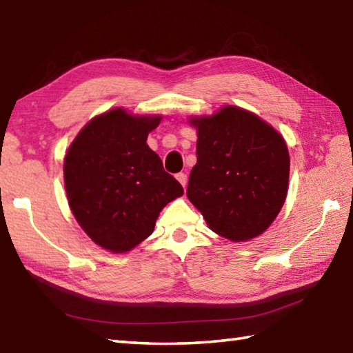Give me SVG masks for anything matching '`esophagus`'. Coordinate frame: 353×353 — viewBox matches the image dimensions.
Wrapping results in <instances>:
<instances>
[{
	"instance_id": "34e87169",
	"label": "esophagus",
	"mask_w": 353,
	"mask_h": 353,
	"mask_svg": "<svg viewBox=\"0 0 353 353\" xmlns=\"http://www.w3.org/2000/svg\"><path fill=\"white\" fill-rule=\"evenodd\" d=\"M176 179L179 181V183H181V185L183 186V188H185L186 182H188V177H186L185 172H179V174H176Z\"/></svg>"
}]
</instances>
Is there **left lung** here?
<instances>
[{"label":"left lung","instance_id":"obj_1","mask_svg":"<svg viewBox=\"0 0 353 353\" xmlns=\"http://www.w3.org/2000/svg\"><path fill=\"white\" fill-rule=\"evenodd\" d=\"M197 163L188 196L215 234L230 241L261 235L285 203L290 154L283 138L249 110L224 106L194 117Z\"/></svg>","mask_w":353,"mask_h":353}]
</instances>
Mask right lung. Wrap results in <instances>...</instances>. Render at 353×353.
<instances>
[{"instance_id":"add662e5","label":"right lung","mask_w":353,"mask_h":353,"mask_svg":"<svg viewBox=\"0 0 353 353\" xmlns=\"http://www.w3.org/2000/svg\"><path fill=\"white\" fill-rule=\"evenodd\" d=\"M161 118L112 109L92 118L66 152L71 211L88 236L109 252H129L144 241L162 209L183 194L147 145Z\"/></svg>"}]
</instances>
